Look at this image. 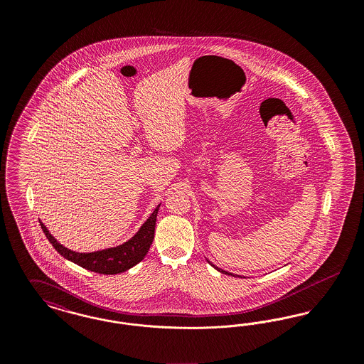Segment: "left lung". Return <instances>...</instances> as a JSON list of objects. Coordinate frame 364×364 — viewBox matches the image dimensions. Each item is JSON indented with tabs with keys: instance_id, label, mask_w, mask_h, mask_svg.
I'll return each instance as SVG.
<instances>
[{
	"instance_id": "1",
	"label": "left lung",
	"mask_w": 364,
	"mask_h": 364,
	"mask_svg": "<svg viewBox=\"0 0 364 364\" xmlns=\"http://www.w3.org/2000/svg\"><path fill=\"white\" fill-rule=\"evenodd\" d=\"M213 267H215L213 263H210ZM218 272H221V273H224V274H228V276H235V274H232V273H228V272H225V270H221V269H218V267H215Z\"/></svg>"
}]
</instances>
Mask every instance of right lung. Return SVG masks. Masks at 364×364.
Listing matches in <instances>:
<instances>
[{
	"label": "right lung",
	"instance_id": "right-lung-1",
	"mask_svg": "<svg viewBox=\"0 0 364 364\" xmlns=\"http://www.w3.org/2000/svg\"><path fill=\"white\" fill-rule=\"evenodd\" d=\"M158 208L159 205L131 240L114 248H107V250L95 251L90 254L75 252L65 248L63 244H60L53 237L46 226L43 225L41 221L39 224L48 240L55 248V251L64 258L79 264L86 270L98 273V274H119L138 264L139 262L144 259L146 254L149 252L150 245L154 239Z\"/></svg>",
	"mask_w": 364,
	"mask_h": 364
}]
</instances>
